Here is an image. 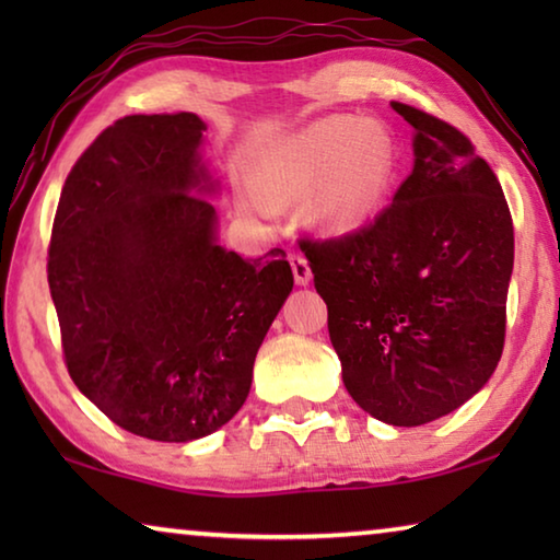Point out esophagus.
I'll use <instances>...</instances> for the list:
<instances>
[{
  "instance_id": "34e87169",
  "label": "esophagus",
  "mask_w": 560,
  "mask_h": 560,
  "mask_svg": "<svg viewBox=\"0 0 560 560\" xmlns=\"http://www.w3.org/2000/svg\"><path fill=\"white\" fill-rule=\"evenodd\" d=\"M289 261L293 269V279H296L299 287H306V283L311 281V267H308L306 257H303V254H291Z\"/></svg>"
}]
</instances>
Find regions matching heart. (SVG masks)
<instances>
[{
  "label": "heart",
  "mask_w": 560,
  "mask_h": 560,
  "mask_svg": "<svg viewBox=\"0 0 560 560\" xmlns=\"http://www.w3.org/2000/svg\"><path fill=\"white\" fill-rule=\"evenodd\" d=\"M395 145L383 126L348 116L311 122L269 150L259 192L267 202L311 194V214L328 232H353L381 212L395 183Z\"/></svg>",
  "instance_id": "1"
}]
</instances>
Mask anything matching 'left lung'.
<instances>
[{"instance_id":"left-lung-1","label":"left lung","mask_w":560,"mask_h":560,"mask_svg":"<svg viewBox=\"0 0 560 560\" xmlns=\"http://www.w3.org/2000/svg\"><path fill=\"white\" fill-rule=\"evenodd\" d=\"M415 165L373 224L301 240L350 397L417 428L487 385L504 350L514 224L494 170L450 122L407 103Z\"/></svg>"}]
</instances>
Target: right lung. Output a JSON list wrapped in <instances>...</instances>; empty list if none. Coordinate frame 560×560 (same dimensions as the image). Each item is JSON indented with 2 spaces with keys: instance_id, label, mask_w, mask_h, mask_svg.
<instances>
[{
  "instance_id": "obj_1",
  "label": "right lung",
  "mask_w": 560,
  "mask_h": 560,
  "mask_svg": "<svg viewBox=\"0 0 560 560\" xmlns=\"http://www.w3.org/2000/svg\"><path fill=\"white\" fill-rule=\"evenodd\" d=\"M195 113L126 116L75 160L49 244V289L75 387L118 428L192 442L240 412L293 289L283 249L217 242V185Z\"/></svg>"
}]
</instances>
